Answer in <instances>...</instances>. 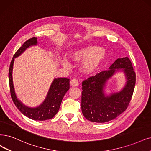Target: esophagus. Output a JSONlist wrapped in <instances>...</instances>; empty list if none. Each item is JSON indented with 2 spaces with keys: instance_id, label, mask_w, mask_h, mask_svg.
<instances>
[{
  "instance_id": "1",
  "label": "esophagus",
  "mask_w": 151,
  "mask_h": 151,
  "mask_svg": "<svg viewBox=\"0 0 151 151\" xmlns=\"http://www.w3.org/2000/svg\"><path fill=\"white\" fill-rule=\"evenodd\" d=\"M78 84H79L78 81V80L76 79H73L70 81V85L72 86H76L78 85Z\"/></svg>"
}]
</instances>
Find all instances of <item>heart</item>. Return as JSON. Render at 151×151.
Instances as JSON below:
<instances>
[{"label":"heart","instance_id":"heart-1","mask_svg":"<svg viewBox=\"0 0 151 151\" xmlns=\"http://www.w3.org/2000/svg\"><path fill=\"white\" fill-rule=\"evenodd\" d=\"M106 56V52L104 49L96 46H89L73 52L70 55V59L75 62H82L81 71L85 74L91 75L101 66ZM61 63L66 68L70 67L68 61L63 60Z\"/></svg>","mask_w":151,"mask_h":151}]
</instances>
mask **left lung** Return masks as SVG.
<instances>
[{"label": "left lung", "instance_id": "obj_1", "mask_svg": "<svg viewBox=\"0 0 151 151\" xmlns=\"http://www.w3.org/2000/svg\"><path fill=\"white\" fill-rule=\"evenodd\" d=\"M125 74L126 85L119 92L106 96L104 90L107 80L116 72ZM136 84V73L128 57L117 59L109 70L88 78L82 83L81 111L85 118L94 122H108L127 109Z\"/></svg>", "mask_w": 151, "mask_h": 151}]
</instances>
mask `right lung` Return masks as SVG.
Returning <instances> with one entry per match:
<instances>
[{
  "mask_svg": "<svg viewBox=\"0 0 151 151\" xmlns=\"http://www.w3.org/2000/svg\"><path fill=\"white\" fill-rule=\"evenodd\" d=\"M37 45V38L36 37L31 38L22 45L14 54L9 71L10 91L13 102L22 114L33 120L45 121L53 118L58 113L63 98L70 89V80L66 78H55L50 87L46 98L40 105L36 108L28 107L20 101L16 96L13 84L12 71L14 59L24 53L27 48Z\"/></svg>",
  "mask_w": 151,
  "mask_h": 151,
  "instance_id": "add662e5",
  "label": "right lung"
}]
</instances>
